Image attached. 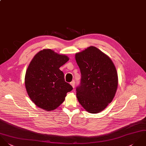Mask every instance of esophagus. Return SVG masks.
I'll use <instances>...</instances> for the list:
<instances>
[{
    "label": "esophagus",
    "mask_w": 146,
    "mask_h": 146,
    "mask_svg": "<svg viewBox=\"0 0 146 146\" xmlns=\"http://www.w3.org/2000/svg\"><path fill=\"white\" fill-rule=\"evenodd\" d=\"M70 84L72 85V86L73 88H74V86H75V81H72V82L70 83Z\"/></svg>",
    "instance_id": "obj_1"
}]
</instances>
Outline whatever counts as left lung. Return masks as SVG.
I'll list each match as a JSON object with an SVG mask.
<instances>
[{
	"instance_id": "obj_1",
	"label": "left lung",
	"mask_w": 146,
	"mask_h": 146,
	"mask_svg": "<svg viewBox=\"0 0 146 146\" xmlns=\"http://www.w3.org/2000/svg\"><path fill=\"white\" fill-rule=\"evenodd\" d=\"M81 74L76 96L91 113L104 110L112 101L118 86L116 69L111 59L95 47L76 54Z\"/></svg>"
}]
</instances>
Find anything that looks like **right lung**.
<instances>
[{
  "label": "right lung",
  "mask_w": 146,
  "mask_h": 146,
  "mask_svg": "<svg viewBox=\"0 0 146 146\" xmlns=\"http://www.w3.org/2000/svg\"><path fill=\"white\" fill-rule=\"evenodd\" d=\"M68 60L65 55L44 49L30 62L25 84L30 98L38 107L47 111L54 110L64 101L66 93L73 90L59 69Z\"/></svg>",
  "instance_id": "obj_1"
}]
</instances>
